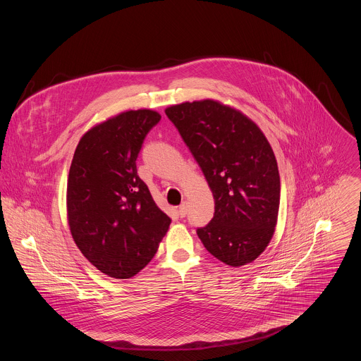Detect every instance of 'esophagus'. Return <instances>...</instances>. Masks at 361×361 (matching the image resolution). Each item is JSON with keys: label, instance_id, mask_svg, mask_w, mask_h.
Segmentation results:
<instances>
[{"label": "esophagus", "instance_id": "34e87169", "mask_svg": "<svg viewBox=\"0 0 361 361\" xmlns=\"http://www.w3.org/2000/svg\"><path fill=\"white\" fill-rule=\"evenodd\" d=\"M187 212H188V204H187V202H183V203L180 204L177 213H178L180 217H185V216H187Z\"/></svg>", "mask_w": 361, "mask_h": 361}]
</instances>
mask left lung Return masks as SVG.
Masks as SVG:
<instances>
[{"mask_svg":"<svg viewBox=\"0 0 361 361\" xmlns=\"http://www.w3.org/2000/svg\"><path fill=\"white\" fill-rule=\"evenodd\" d=\"M164 112L214 198L213 219L197 230L203 246L233 267L253 262L273 238L280 207V173L267 138L240 111L213 99Z\"/></svg>","mask_w":361,"mask_h":361,"instance_id":"8db88e82","label":"left lung"}]
</instances>
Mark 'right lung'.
<instances>
[{
    "label": "right lung",
    "instance_id": "add662e5",
    "mask_svg": "<svg viewBox=\"0 0 361 361\" xmlns=\"http://www.w3.org/2000/svg\"><path fill=\"white\" fill-rule=\"evenodd\" d=\"M159 121L158 112L138 109L97 124L81 137L71 164L66 207L72 237L87 260L112 279L141 271L171 223L135 164Z\"/></svg>",
    "mask_w": 361,
    "mask_h": 361
}]
</instances>
